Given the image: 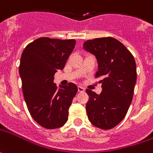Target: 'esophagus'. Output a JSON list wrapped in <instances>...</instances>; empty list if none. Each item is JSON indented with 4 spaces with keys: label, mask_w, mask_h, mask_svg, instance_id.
<instances>
[{
    "label": "esophagus",
    "mask_w": 153,
    "mask_h": 153,
    "mask_svg": "<svg viewBox=\"0 0 153 153\" xmlns=\"http://www.w3.org/2000/svg\"><path fill=\"white\" fill-rule=\"evenodd\" d=\"M78 91H79V92H84L85 91V88L82 86H78Z\"/></svg>",
    "instance_id": "obj_1"
}]
</instances>
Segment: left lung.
<instances>
[{
  "mask_svg": "<svg viewBox=\"0 0 153 153\" xmlns=\"http://www.w3.org/2000/svg\"><path fill=\"white\" fill-rule=\"evenodd\" d=\"M83 48L96 56L102 91L87 89L86 112L90 122L102 129H113L124 119L132 102L136 82L134 56L118 40L107 37L89 40Z\"/></svg>",
  "mask_w": 153,
  "mask_h": 153,
  "instance_id": "1",
  "label": "left lung"
}]
</instances>
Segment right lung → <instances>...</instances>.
<instances>
[{"label":"right lung","mask_w":153,"mask_h":153,"mask_svg":"<svg viewBox=\"0 0 153 153\" xmlns=\"http://www.w3.org/2000/svg\"><path fill=\"white\" fill-rule=\"evenodd\" d=\"M75 43L42 37L27 45L21 56L19 75L24 100L34 121L45 129L60 128L68 121L78 87L69 83L58 88L53 79L56 72L63 69Z\"/></svg>","instance_id":"1"}]
</instances>
